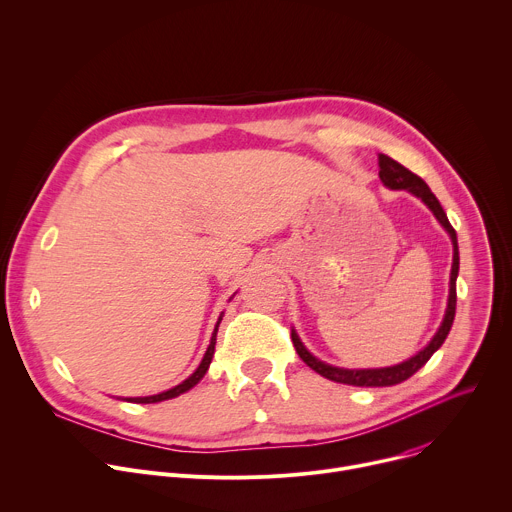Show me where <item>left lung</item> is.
Wrapping results in <instances>:
<instances>
[{
	"label": "left lung",
	"mask_w": 512,
	"mask_h": 512,
	"mask_svg": "<svg viewBox=\"0 0 512 512\" xmlns=\"http://www.w3.org/2000/svg\"><path fill=\"white\" fill-rule=\"evenodd\" d=\"M379 176L383 180L385 186L393 188V190H409L415 196H419L435 214L437 221L442 223V227L450 233L452 243H454V263H452V275H450V298H448V310L444 316V322L440 326V330L435 332V336L431 338V342L417 352L413 358L397 364V367H387V369H367V371H348V369H338V367H330V364L318 360L316 356H312L304 344L300 342L298 334L291 332V342L296 346V352L300 354V358L308 364L310 369H314L318 375L334 381V383H344V385H354V387H391V385H399L403 381H407L411 375H415L423 364L431 358V354L444 344V340L448 338L452 324H454V316H456V279H458V269H460V253H458V237L454 227L450 225L448 216L440 204V200L435 198V194L429 190V186L411 170H407L405 166H401L399 162H395L393 158L379 154Z\"/></svg>",
	"instance_id": "left-lung-1"
}]
</instances>
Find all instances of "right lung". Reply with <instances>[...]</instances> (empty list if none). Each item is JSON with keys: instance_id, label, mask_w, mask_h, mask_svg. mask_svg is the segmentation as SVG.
Segmentation results:
<instances>
[{"instance_id": "right-lung-1", "label": "right lung", "mask_w": 512, "mask_h": 512, "mask_svg": "<svg viewBox=\"0 0 512 512\" xmlns=\"http://www.w3.org/2000/svg\"><path fill=\"white\" fill-rule=\"evenodd\" d=\"M221 324V322H218ZM218 324H216V328H214V332H212V338H210V344H208V348H206V354H204V358H202V362H200V367L184 381V383H180L178 387H174V389H170V391H164V393H160V395H152V397H135V399H127V401H131V403H158V401H166V399H172V397H178V395H182V393H186L188 389H192L204 375H206V371H208V364H210V360H212V354H214V344H216V330H218Z\"/></svg>"}]
</instances>
